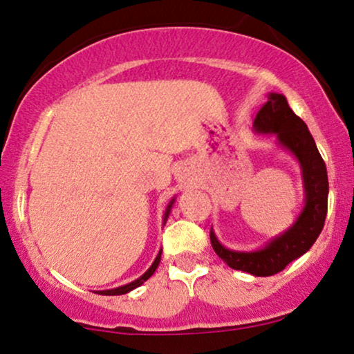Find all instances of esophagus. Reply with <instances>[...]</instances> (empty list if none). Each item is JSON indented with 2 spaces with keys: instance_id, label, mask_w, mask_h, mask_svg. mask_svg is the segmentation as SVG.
Segmentation results:
<instances>
[{
  "instance_id": "34e87169",
  "label": "esophagus",
  "mask_w": 354,
  "mask_h": 354,
  "mask_svg": "<svg viewBox=\"0 0 354 354\" xmlns=\"http://www.w3.org/2000/svg\"><path fill=\"white\" fill-rule=\"evenodd\" d=\"M185 177H187V172H185Z\"/></svg>"
}]
</instances>
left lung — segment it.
Instances as JSON below:
<instances>
[{
    "label": "left lung",
    "instance_id": "8db88e82",
    "mask_svg": "<svg viewBox=\"0 0 354 354\" xmlns=\"http://www.w3.org/2000/svg\"><path fill=\"white\" fill-rule=\"evenodd\" d=\"M253 130L259 135H274L275 143L298 162L304 192L301 211L288 229L269 239L261 248L251 251L227 248L217 239L212 227L209 236L216 254L229 268L256 277H269L306 253L321 235L327 216L328 178L326 162L308 125L293 113L282 93H268V103L256 115Z\"/></svg>",
    "mask_w": 354,
    "mask_h": 354
}]
</instances>
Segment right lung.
Returning a JSON list of instances; mask_svg holds the SVG:
<instances>
[{"label": "right lung", "mask_w": 354, "mask_h": 354, "mask_svg": "<svg viewBox=\"0 0 354 354\" xmlns=\"http://www.w3.org/2000/svg\"><path fill=\"white\" fill-rule=\"evenodd\" d=\"M174 203H176V196H172V198H171V201L167 203L166 209H164V216H162V225H166V222H167V219H169V214H171V211H172V206H174ZM161 254H162V250H159L158 256H156V258H154L153 264L149 266L147 272H145L143 275H140L138 279H135L133 282H130V283H125V285H120V287H115V288H111V290H100V292H96V293H100V295H108V297H113V295H125V293L132 292V290H135V288H137V287H140V285H143L145 282H147V280H148L149 277H151V275L154 274V270L158 269L159 263H161Z\"/></svg>", "instance_id": "obj_1"}]
</instances>
